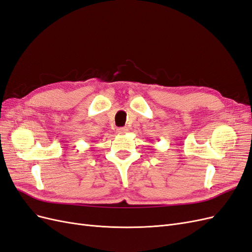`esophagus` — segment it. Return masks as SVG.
Returning a JSON list of instances; mask_svg holds the SVG:
<instances>
[{
  "label": "esophagus",
  "mask_w": 252,
  "mask_h": 252,
  "mask_svg": "<svg viewBox=\"0 0 252 252\" xmlns=\"http://www.w3.org/2000/svg\"><path fill=\"white\" fill-rule=\"evenodd\" d=\"M128 131V128L127 127H121V128H118L117 129V132L119 133V134H124V133H126Z\"/></svg>",
  "instance_id": "1"
}]
</instances>
